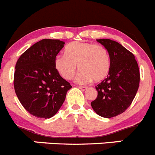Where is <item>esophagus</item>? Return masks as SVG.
Segmentation results:
<instances>
[{"label": "esophagus", "mask_w": 155, "mask_h": 155, "mask_svg": "<svg viewBox=\"0 0 155 155\" xmlns=\"http://www.w3.org/2000/svg\"><path fill=\"white\" fill-rule=\"evenodd\" d=\"M79 88H80V89L82 90V91H86V90L88 89V87H86V86H80V87H79Z\"/></svg>", "instance_id": "obj_1"}]
</instances>
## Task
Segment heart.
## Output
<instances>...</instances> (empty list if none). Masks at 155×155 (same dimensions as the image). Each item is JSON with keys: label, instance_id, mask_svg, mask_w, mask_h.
Instances as JSON below:
<instances>
[{"label": "heart", "instance_id": "b5f03b06", "mask_svg": "<svg viewBox=\"0 0 155 155\" xmlns=\"http://www.w3.org/2000/svg\"><path fill=\"white\" fill-rule=\"evenodd\" d=\"M66 55L58 54L54 58V67L64 79H73L77 70H81L76 77L79 83L93 80L100 82L108 76L110 69V57L107 49L100 44L86 41H73L67 46Z\"/></svg>", "mask_w": 155, "mask_h": 155}]
</instances>
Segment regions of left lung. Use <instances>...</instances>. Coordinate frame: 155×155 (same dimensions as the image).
Returning a JSON list of instances; mask_svg holds the SVG:
<instances>
[{"instance_id": "left-lung-1", "label": "left lung", "mask_w": 155, "mask_h": 155, "mask_svg": "<svg viewBox=\"0 0 155 155\" xmlns=\"http://www.w3.org/2000/svg\"><path fill=\"white\" fill-rule=\"evenodd\" d=\"M107 49L110 69L107 79L97 86V96L91 107L102 117L111 118L124 113L133 102L140 81L139 66L133 53L110 39H97Z\"/></svg>"}]
</instances>
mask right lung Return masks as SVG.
<instances>
[{"instance_id":"add662e5","label":"right lung","mask_w":155,"mask_h":155,"mask_svg":"<svg viewBox=\"0 0 155 155\" xmlns=\"http://www.w3.org/2000/svg\"><path fill=\"white\" fill-rule=\"evenodd\" d=\"M65 42L42 39L18 59L14 73L15 92L23 107L36 117H52L72 88L54 67V58Z\"/></svg>"}]
</instances>
